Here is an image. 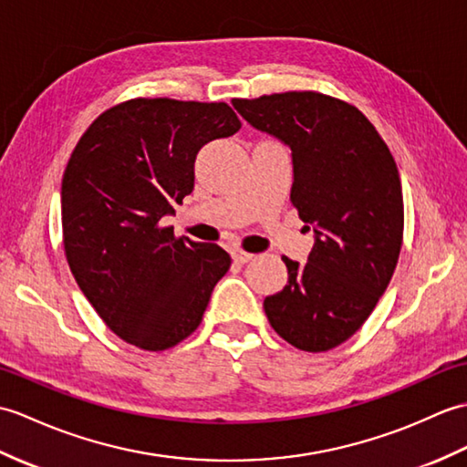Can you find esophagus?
Returning <instances> with one entry per match:
<instances>
[{"instance_id":"obj_1","label":"esophagus","mask_w":467,"mask_h":467,"mask_svg":"<svg viewBox=\"0 0 467 467\" xmlns=\"http://www.w3.org/2000/svg\"><path fill=\"white\" fill-rule=\"evenodd\" d=\"M232 257H234V262L235 264H240V265H244V264H247L252 260V254H247V252H232Z\"/></svg>"}]
</instances>
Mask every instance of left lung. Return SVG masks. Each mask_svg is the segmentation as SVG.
<instances>
[{
	"mask_svg": "<svg viewBox=\"0 0 467 467\" xmlns=\"http://www.w3.org/2000/svg\"><path fill=\"white\" fill-rule=\"evenodd\" d=\"M254 128L292 150L289 200L316 227L307 262L282 257L287 284L264 299L279 337L302 351L334 349L374 312L403 242L396 160L364 113L319 91L234 99Z\"/></svg>",
	"mask_w": 467,
	"mask_h": 467,
	"instance_id": "obj_1",
	"label": "left lung"
}]
</instances>
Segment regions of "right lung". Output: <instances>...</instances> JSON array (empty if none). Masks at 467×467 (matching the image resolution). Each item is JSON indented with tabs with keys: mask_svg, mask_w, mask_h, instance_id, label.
Wrapping results in <instances>:
<instances>
[{
	"mask_svg": "<svg viewBox=\"0 0 467 467\" xmlns=\"http://www.w3.org/2000/svg\"><path fill=\"white\" fill-rule=\"evenodd\" d=\"M242 128L225 101L133 98L93 119L61 180L71 274L106 326L146 351L178 346L202 324L232 257L178 237L161 217L193 190V161Z\"/></svg>",
	"mask_w": 467,
	"mask_h": 467,
	"instance_id": "add662e5",
	"label": "right lung"
}]
</instances>
